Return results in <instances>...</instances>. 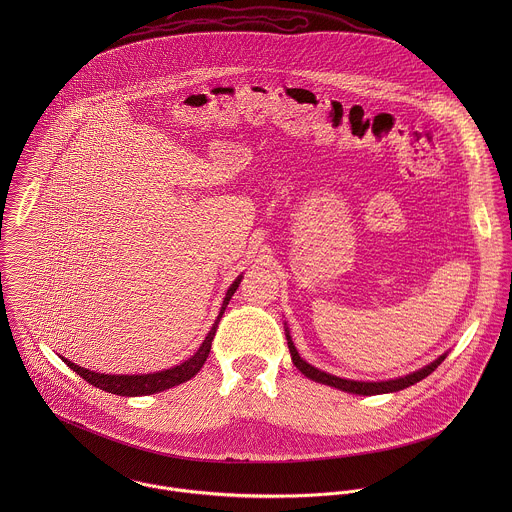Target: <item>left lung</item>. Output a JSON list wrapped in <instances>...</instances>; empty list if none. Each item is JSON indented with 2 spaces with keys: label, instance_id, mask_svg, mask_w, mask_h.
<instances>
[{
  "label": "left lung",
  "instance_id": "1",
  "mask_svg": "<svg viewBox=\"0 0 512 512\" xmlns=\"http://www.w3.org/2000/svg\"><path fill=\"white\" fill-rule=\"evenodd\" d=\"M284 329H286V339H288V347H290V355H292V363L295 365L297 370H301V374H305L307 378L319 382V384H327V386H333L337 390H343V392H349V394H361V396H374V394H390V392H398V390H404L420 380H424L428 374H432L436 368H438L443 359L447 357V353L439 355L436 361H432L430 365L422 366L410 374H404V376H398V378H388V380H351V378H341V376H335V374H329L325 370H319L317 366L309 365L307 361H303L293 345L292 335H290V329H288V323H284Z\"/></svg>",
  "mask_w": 512,
  "mask_h": 512
}]
</instances>
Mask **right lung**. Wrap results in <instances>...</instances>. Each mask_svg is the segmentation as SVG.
<instances>
[{
    "instance_id": "1",
    "label": "right lung",
    "mask_w": 512,
    "mask_h": 512,
    "mask_svg": "<svg viewBox=\"0 0 512 512\" xmlns=\"http://www.w3.org/2000/svg\"><path fill=\"white\" fill-rule=\"evenodd\" d=\"M240 282H242V274L226 290V295H224L222 305H220L219 315H217L211 331L207 333L203 345L197 349V353L191 359L183 361L181 365L171 366L167 370L149 372V374H104V372H94V370H88L84 366L74 365L69 359H63V357L61 359L69 365V368H73L76 374H80L86 382H90L92 386H96L104 392L118 394V396H147V394H155V392H163V390H169L173 386H179V384L191 380L205 365V361L211 353V345H213V339H215V333H217V327H219L220 317H222L228 301L238 290Z\"/></svg>"
}]
</instances>
